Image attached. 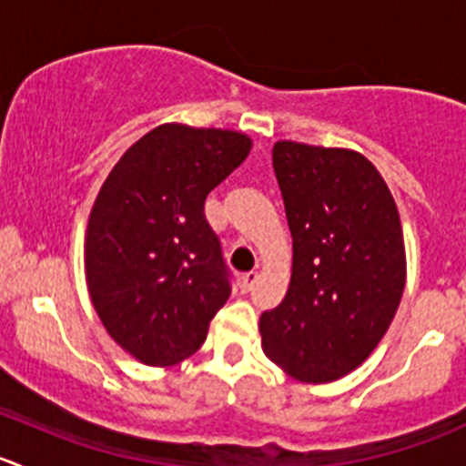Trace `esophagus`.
<instances>
[{"instance_id":"obj_1","label":"esophagus","mask_w":466,"mask_h":466,"mask_svg":"<svg viewBox=\"0 0 466 466\" xmlns=\"http://www.w3.org/2000/svg\"><path fill=\"white\" fill-rule=\"evenodd\" d=\"M257 279H259V272H257V270L246 272V275L241 277V290H243V293H250V290L255 289Z\"/></svg>"}]
</instances>
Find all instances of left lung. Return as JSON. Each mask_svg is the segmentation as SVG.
Returning <instances> with one entry per match:
<instances>
[{
  "instance_id": "left-lung-1",
  "label": "left lung",
  "mask_w": 466,
  "mask_h": 466,
  "mask_svg": "<svg viewBox=\"0 0 466 466\" xmlns=\"http://www.w3.org/2000/svg\"><path fill=\"white\" fill-rule=\"evenodd\" d=\"M272 167L293 237L289 293L259 320L286 374L327 383L359 368L388 331L406 286L397 205L370 159L277 142Z\"/></svg>"
}]
</instances>
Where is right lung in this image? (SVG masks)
<instances>
[{
	"label": "right lung",
	"mask_w": 466,
	"mask_h": 466,
	"mask_svg": "<svg viewBox=\"0 0 466 466\" xmlns=\"http://www.w3.org/2000/svg\"><path fill=\"white\" fill-rule=\"evenodd\" d=\"M250 144L232 130L159 126L98 191L86 237L89 298L107 333L146 365L194 354L232 293L205 200Z\"/></svg>",
	"instance_id": "1"
}]
</instances>
